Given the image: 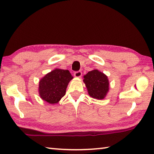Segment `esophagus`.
Wrapping results in <instances>:
<instances>
[{"label": "esophagus", "mask_w": 154, "mask_h": 154, "mask_svg": "<svg viewBox=\"0 0 154 154\" xmlns=\"http://www.w3.org/2000/svg\"><path fill=\"white\" fill-rule=\"evenodd\" d=\"M81 75H82V72H81V71H75L74 73V76L76 77H81Z\"/></svg>", "instance_id": "esophagus-1"}]
</instances>
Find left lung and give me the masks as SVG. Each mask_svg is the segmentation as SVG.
Here are the masks:
<instances>
[{
	"label": "left lung",
	"instance_id": "left-lung-1",
	"mask_svg": "<svg viewBox=\"0 0 154 154\" xmlns=\"http://www.w3.org/2000/svg\"><path fill=\"white\" fill-rule=\"evenodd\" d=\"M83 81L89 94L94 99H103L109 91V83L107 77L97 69L88 72L84 76Z\"/></svg>",
	"mask_w": 154,
	"mask_h": 154
}]
</instances>
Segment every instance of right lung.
Masks as SVG:
<instances>
[{"label": "right lung", "instance_id": "add662e5", "mask_svg": "<svg viewBox=\"0 0 154 154\" xmlns=\"http://www.w3.org/2000/svg\"><path fill=\"white\" fill-rule=\"evenodd\" d=\"M73 79L68 70L56 69L40 81L39 93L41 98L50 104L58 103L65 93L69 82Z\"/></svg>", "mask_w": 154, "mask_h": 154}]
</instances>
